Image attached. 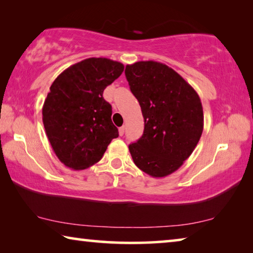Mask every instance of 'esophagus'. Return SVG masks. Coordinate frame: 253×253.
I'll use <instances>...</instances> for the list:
<instances>
[{
    "instance_id": "esophagus-1",
    "label": "esophagus",
    "mask_w": 253,
    "mask_h": 253,
    "mask_svg": "<svg viewBox=\"0 0 253 253\" xmlns=\"http://www.w3.org/2000/svg\"><path fill=\"white\" fill-rule=\"evenodd\" d=\"M124 132H125V127H124V126L119 127V135L123 136V135H124Z\"/></svg>"
}]
</instances>
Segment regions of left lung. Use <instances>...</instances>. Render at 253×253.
Returning <instances> with one entry per match:
<instances>
[{
    "instance_id": "obj_1",
    "label": "left lung",
    "mask_w": 253,
    "mask_h": 253,
    "mask_svg": "<svg viewBox=\"0 0 253 253\" xmlns=\"http://www.w3.org/2000/svg\"><path fill=\"white\" fill-rule=\"evenodd\" d=\"M125 75L145 122L143 136L128 146L132 161L149 176H168L190 157L202 135L200 97L176 71L153 60L127 65Z\"/></svg>"
}]
</instances>
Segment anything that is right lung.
<instances>
[{"label":"right lung","mask_w":253,"mask_h":253,"mask_svg":"<svg viewBox=\"0 0 253 253\" xmlns=\"http://www.w3.org/2000/svg\"><path fill=\"white\" fill-rule=\"evenodd\" d=\"M124 65L88 58L61 72L42 107V121L53 152L67 168L84 169L99 162L118 129L102 93L123 74Z\"/></svg>","instance_id":"obj_1"}]
</instances>
